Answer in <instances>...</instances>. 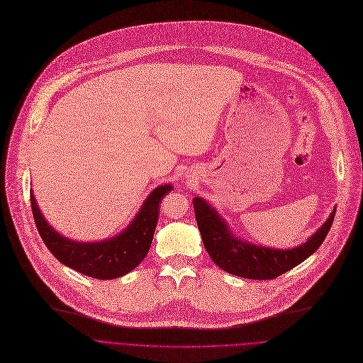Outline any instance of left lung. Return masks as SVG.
<instances>
[{"label": "left lung", "instance_id": "8db88e82", "mask_svg": "<svg viewBox=\"0 0 363 363\" xmlns=\"http://www.w3.org/2000/svg\"><path fill=\"white\" fill-rule=\"evenodd\" d=\"M192 203L204 247L213 262L223 271L247 279H274L300 265L321 246L336 214L335 208L306 243L285 250L257 246L236 238L206 200L196 196Z\"/></svg>", "mask_w": 363, "mask_h": 363}]
</instances>
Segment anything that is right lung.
Wrapping results in <instances>:
<instances>
[{
    "label": "right lung",
    "mask_w": 363,
    "mask_h": 363,
    "mask_svg": "<svg viewBox=\"0 0 363 363\" xmlns=\"http://www.w3.org/2000/svg\"><path fill=\"white\" fill-rule=\"evenodd\" d=\"M172 188L171 184L155 188L133 221L120 235L101 242H75L62 236L40 213L33 191H30V201L40 238L60 263L91 278L114 279L133 271L147 255L160 203Z\"/></svg>",
    "instance_id": "1"
}]
</instances>
